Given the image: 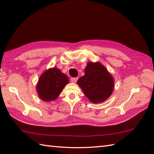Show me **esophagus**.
I'll use <instances>...</instances> for the list:
<instances>
[{"label":"esophagus","instance_id":"obj_1","mask_svg":"<svg viewBox=\"0 0 154 154\" xmlns=\"http://www.w3.org/2000/svg\"><path fill=\"white\" fill-rule=\"evenodd\" d=\"M78 78L77 77H73V78H71V81L72 83H76L77 82V80H78Z\"/></svg>","mask_w":154,"mask_h":154}]
</instances>
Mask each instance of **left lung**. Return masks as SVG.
Returning a JSON list of instances; mask_svg holds the SVG:
<instances>
[{
  "mask_svg": "<svg viewBox=\"0 0 154 154\" xmlns=\"http://www.w3.org/2000/svg\"><path fill=\"white\" fill-rule=\"evenodd\" d=\"M77 83L92 103L106 100L114 88V79L105 67L98 62H88L85 75L78 79Z\"/></svg>",
  "mask_w": 154,
  "mask_h": 154,
  "instance_id": "obj_1",
  "label": "left lung"
}]
</instances>
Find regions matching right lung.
<instances>
[{
	"mask_svg": "<svg viewBox=\"0 0 154 154\" xmlns=\"http://www.w3.org/2000/svg\"><path fill=\"white\" fill-rule=\"evenodd\" d=\"M69 83V78L57 68L54 67L44 72L37 84V92L45 101L56 100Z\"/></svg>",
	"mask_w": 154,
	"mask_h": 154,
	"instance_id": "right-lung-1",
	"label": "right lung"
}]
</instances>
